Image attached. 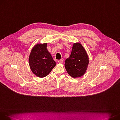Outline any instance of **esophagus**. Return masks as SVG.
Segmentation results:
<instances>
[{"mask_svg": "<svg viewBox=\"0 0 120 120\" xmlns=\"http://www.w3.org/2000/svg\"><path fill=\"white\" fill-rule=\"evenodd\" d=\"M59 63H60V64H62L63 62V60H59L58 61Z\"/></svg>", "mask_w": 120, "mask_h": 120, "instance_id": "1", "label": "esophagus"}]
</instances>
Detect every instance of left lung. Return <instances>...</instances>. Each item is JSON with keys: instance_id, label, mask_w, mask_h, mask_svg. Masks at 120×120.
I'll return each mask as SVG.
<instances>
[{"instance_id": "left-lung-1", "label": "left lung", "mask_w": 120, "mask_h": 120, "mask_svg": "<svg viewBox=\"0 0 120 120\" xmlns=\"http://www.w3.org/2000/svg\"><path fill=\"white\" fill-rule=\"evenodd\" d=\"M89 63L86 50L80 43H74L70 56L66 59L65 67L68 74L73 78L85 73Z\"/></svg>"}]
</instances>
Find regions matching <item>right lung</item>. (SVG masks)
<instances>
[{
  "mask_svg": "<svg viewBox=\"0 0 120 120\" xmlns=\"http://www.w3.org/2000/svg\"><path fill=\"white\" fill-rule=\"evenodd\" d=\"M47 43L37 44L31 50L29 65L31 71L40 78L45 77L56 66V63L47 49Z\"/></svg>",
  "mask_w": 120,
  "mask_h": 120,
  "instance_id": "right-lung-1",
  "label": "right lung"
}]
</instances>
